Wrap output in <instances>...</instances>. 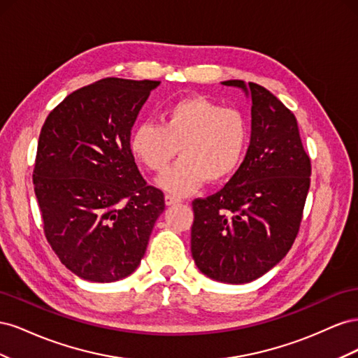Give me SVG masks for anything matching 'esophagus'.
Instances as JSON below:
<instances>
[{"label":"esophagus","mask_w":358,"mask_h":358,"mask_svg":"<svg viewBox=\"0 0 358 358\" xmlns=\"http://www.w3.org/2000/svg\"><path fill=\"white\" fill-rule=\"evenodd\" d=\"M164 200H166V204H167V206H173V204H178V203L182 201L180 199H178V197H175V196H170V194H167V196L164 197Z\"/></svg>","instance_id":"34e87169"}]
</instances>
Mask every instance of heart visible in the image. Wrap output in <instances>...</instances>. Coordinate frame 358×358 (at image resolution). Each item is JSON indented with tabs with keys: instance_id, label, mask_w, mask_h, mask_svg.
I'll return each mask as SVG.
<instances>
[{
	"instance_id": "heart-1",
	"label": "heart",
	"mask_w": 358,
	"mask_h": 358,
	"mask_svg": "<svg viewBox=\"0 0 358 358\" xmlns=\"http://www.w3.org/2000/svg\"><path fill=\"white\" fill-rule=\"evenodd\" d=\"M248 145L242 113L192 95L171 103L161 124L145 121L134 127L129 146L136 158L152 171H162L175 155H182L158 179V187L176 196L196 191L201 183L224 180L237 170Z\"/></svg>"
}]
</instances>
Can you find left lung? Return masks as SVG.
Instances as JSON below:
<instances>
[{
    "label": "left lung",
    "mask_w": 358,
    "mask_h": 358,
    "mask_svg": "<svg viewBox=\"0 0 358 358\" xmlns=\"http://www.w3.org/2000/svg\"><path fill=\"white\" fill-rule=\"evenodd\" d=\"M252 101L251 142L239 170L215 196L192 201L191 252L200 272L248 284L272 270L294 243L310 185V159L297 119L257 83L225 80Z\"/></svg>",
    "instance_id": "1"
}]
</instances>
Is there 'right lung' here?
Returning <instances> with one entry per match:
<instances>
[{
  "instance_id": "obj_1",
  "label": "right lung",
  "mask_w": 358,
  "mask_h": 358,
  "mask_svg": "<svg viewBox=\"0 0 358 358\" xmlns=\"http://www.w3.org/2000/svg\"><path fill=\"white\" fill-rule=\"evenodd\" d=\"M159 83L101 79L66 96L41 128L32 182L45 234L85 280L115 282L136 272L164 212V194L146 185L129 146Z\"/></svg>"
}]
</instances>
